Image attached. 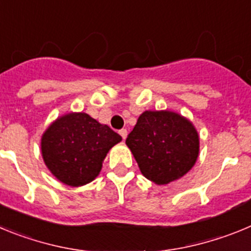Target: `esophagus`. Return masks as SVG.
<instances>
[{"label": "esophagus", "mask_w": 251, "mask_h": 251, "mask_svg": "<svg viewBox=\"0 0 251 251\" xmlns=\"http://www.w3.org/2000/svg\"><path fill=\"white\" fill-rule=\"evenodd\" d=\"M119 134L122 136V138L126 139V138H127V134H128L127 129H121V130H119Z\"/></svg>", "instance_id": "esophagus-1"}]
</instances>
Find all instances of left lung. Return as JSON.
<instances>
[{"mask_svg":"<svg viewBox=\"0 0 251 251\" xmlns=\"http://www.w3.org/2000/svg\"><path fill=\"white\" fill-rule=\"evenodd\" d=\"M142 175L156 185H167L194 167L200 151L196 128L170 110H146L126 139Z\"/></svg>","mask_w":251,"mask_h":251,"instance_id":"obj_1","label":"left lung"}]
</instances>
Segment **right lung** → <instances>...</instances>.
<instances>
[{
    "label": "right lung",
    "mask_w": 251,
    "mask_h": 251,
    "mask_svg": "<svg viewBox=\"0 0 251 251\" xmlns=\"http://www.w3.org/2000/svg\"><path fill=\"white\" fill-rule=\"evenodd\" d=\"M122 141L118 133L86 113H68L50 124L41 137L46 167L60 182L86 185L98 176L110 148Z\"/></svg>",
    "instance_id": "1"
}]
</instances>
